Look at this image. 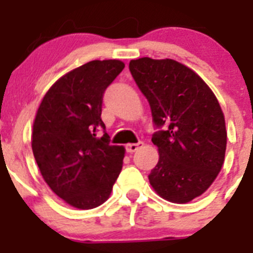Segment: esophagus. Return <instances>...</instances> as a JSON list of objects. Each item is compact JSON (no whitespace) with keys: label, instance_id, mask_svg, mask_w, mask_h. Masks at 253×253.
Segmentation results:
<instances>
[{"label":"esophagus","instance_id":"34e87169","mask_svg":"<svg viewBox=\"0 0 253 253\" xmlns=\"http://www.w3.org/2000/svg\"><path fill=\"white\" fill-rule=\"evenodd\" d=\"M142 146H143V142L129 143V144H126V146H125V149H126V152H128V153H133V152L138 151V148H140Z\"/></svg>","mask_w":253,"mask_h":253}]
</instances>
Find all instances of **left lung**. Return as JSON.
<instances>
[{
  "label": "left lung",
  "mask_w": 253,
  "mask_h": 253,
  "mask_svg": "<svg viewBox=\"0 0 253 253\" xmlns=\"http://www.w3.org/2000/svg\"><path fill=\"white\" fill-rule=\"evenodd\" d=\"M129 69L158 129L152 142L160 160L149 182L169 202H191L209 189L224 162L220 105L202 78L173 59L139 58L130 60Z\"/></svg>",
  "instance_id": "left-lung-1"
}]
</instances>
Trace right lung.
<instances>
[{"label": "right lung", "mask_w": 253, "mask_h": 253, "mask_svg": "<svg viewBox=\"0 0 253 253\" xmlns=\"http://www.w3.org/2000/svg\"><path fill=\"white\" fill-rule=\"evenodd\" d=\"M124 67L109 59L73 69L49 88L35 116L31 147L40 173L60 199L78 209L106 202L122 171L125 151L110 144L101 111L105 91Z\"/></svg>", "instance_id": "obj_1"}]
</instances>
